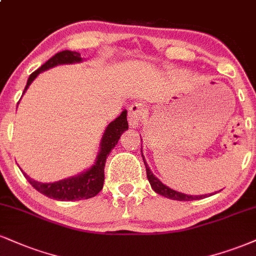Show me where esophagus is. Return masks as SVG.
Masks as SVG:
<instances>
[{"label": "esophagus", "instance_id": "34e87169", "mask_svg": "<svg viewBox=\"0 0 256 256\" xmlns=\"http://www.w3.org/2000/svg\"><path fill=\"white\" fill-rule=\"evenodd\" d=\"M146 114V106L142 104H132L128 110V124L131 128H137L140 125L142 118Z\"/></svg>", "mask_w": 256, "mask_h": 256}]
</instances>
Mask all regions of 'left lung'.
Listing matches in <instances>:
<instances>
[{
  "mask_svg": "<svg viewBox=\"0 0 256 256\" xmlns=\"http://www.w3.org/2000/svg\"><path fill=\"white\" fill-rule=\"evenodd\" d=\"M140 140H142V138H140ZM140 152H142V150H140ZM142 158H143L144 164H146V178H148V180H149L150 186H152V188L155 190L156 193H158L160 196H166V198L173 199V200H178V202H190V200H198V199L205 198V196H212V193H210V194H202V196H190V194H184V193L178 192V190H174L173 188H169L167 184H162L161 181H160L158 178L152 174V172L150 170L149 166H148L146 158H144L143 152H142Z\"/></svg>",
  "mask_w": 256,
  "mask_h": 256,
  "instance_id": "8db88e82",
  "label": "left lung"
}]
</instances>
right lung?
I'll use <instances>...</instances> for the list:
<instances>
[{"label":"right lung","instance_id":"right-lung-1","mask_svg":"<svg viewBox=\"0 0 256 256\" xmlns=\"http://www.w3.org/2000/svg\"><path fill=\"white\" fill-rule=\"evenodd\" d=\"M83 60L81 54L76 51H62L51 57L50 60L42 64L38 70L32 72L27 80V84L24 89V94L28 89L30 83L34 81L36 76L40 72H45V70L51 69V68L60 66V64H74V63H81ZM22 94V95H24ZM128 110H124L118 118H116L113 122H110L107 128H104L100 142V148L95 158L94 164L89 167L87 170L82 172L75 176H70L63 180L56 181V182L44 184L39 182V181L33 180L22 172L24 178L27 181L32 184L38 192L42 193L48 198L60 200V202H69V200H82L93 198L102 190L104 181V164H106V158L112 152V149L118 144L120 136L128 128Z\"/></svg>","mask_w":256,"mask_h":256}]
</instances>
